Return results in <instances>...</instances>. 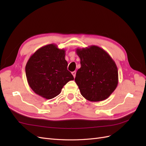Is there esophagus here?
Masks as SVG:
<instances>
[{"label": "esophagus", "mask_w": 146, "mask_h": 146, "mask_svg": "<svg viewBox=\"0 0 146 146\" xmlns=\"http://www.w3.org/2000/svg\"><path fill=\"white\" fill-rule=\"evenodd\" d=\"M72 76H74V78L76 77V71H73V72H72Z\"/></svg>", "instance_id": "34e87169"}]
</instances>
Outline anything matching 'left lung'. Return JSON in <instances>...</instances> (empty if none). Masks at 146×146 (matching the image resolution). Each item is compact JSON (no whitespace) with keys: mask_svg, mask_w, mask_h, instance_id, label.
<instances>
[{"mask_svg":"<svg viewBox=\"0 0 146 146\" xmlns=\"http://www.w3.org/2000/svg\"><path fill=\"white\" fill-rule=\"evenodd\" d=\"M80 59L75 82L83 98L91 102L107 99L118 84V70L111 57L97 46L76 49Z\"/></svg>","mask_w":146,"mask_h":146,"instance_id":"1","label":"left lung"}]
</instances>
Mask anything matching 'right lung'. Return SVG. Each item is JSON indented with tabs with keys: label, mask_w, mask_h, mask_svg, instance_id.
Wrapping results in <instances>:
<instances>
[{
	"label": "right lung",
	"mask_w": 146,
	"mask_h": 146,
	"mask_svg": "<svg viewBox=\"0 0 146 146\" xmlns=\"http://www.w3.org/2000/svg\"><path fill=\"white\" fill-rule=\"evenodd\" d=\"M65 50L50 44L39 48L25 66L29 85L33 92L46 99L58 96L74 77L68 70Z\"/></svg>",
	"instance_id": "right-lung-1"
}]
</instances>
